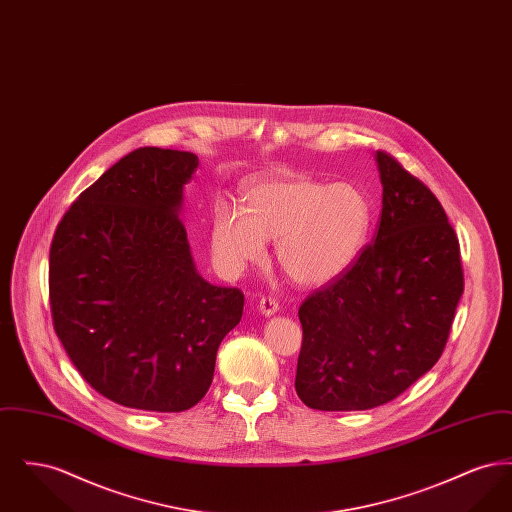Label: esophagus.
Segmentation results:
<instances>
[{"instance_id": "1", "label": "esophagus", "mask_w": 512, "mask_h": 512, "mask_svg": "<svg viewBox=\"0 0 512 512\" xmlns=\"http://www.w3.org/2000/svg\"><path fill=\"white\" fill-rule=\"evenodd\" d=\"M259 309H261V313L265 315V317H270V315H274L278 309H280V305H278V301L274 299V297H263L261 301H259Z\"/></svg>"}]
</instances>
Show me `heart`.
Returning a JSON list of instances; mask_svg holds the SVG:
<instances>
[{
  "label": "heart",
  "mask_w": 512,
  "mask_h": 512,
  "mask_svg": "<svg viewBox=\"0 0 512 512\" xmlns=\"http://www.w3.org/2000/svg\"><path fill=\"white\" fill-rule=\"evenodd\" d=\"M370 203L353 184L305 174L257 178L244 207L222 201L211 220V249L228 270H242L276 240V261L301 286H322L355 263L370 230Z\"/></svg>",
  "instance_id": "heart-1"
}]
</instances>
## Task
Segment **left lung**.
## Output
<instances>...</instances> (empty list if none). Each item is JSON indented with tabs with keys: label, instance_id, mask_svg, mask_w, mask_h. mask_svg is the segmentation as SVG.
<instances>
[{
	"label": "left lung",
	"instance_id": "8db88e82",
	"mask_svg": "<svg viewBox=\"0 0 512 512\" xmlns=\"http://www.w3.org/2000/svg\"><path fill=\"white\" fill-rule=\"evenodd\" d=\"M382 215L374 242L299 307L295 391L317 411H366L436 365L464 292L459 238L432 190L376 151Z\"/></svg>",
	"mask_w": 512,
	"mask_h": 512
}]
</instances>
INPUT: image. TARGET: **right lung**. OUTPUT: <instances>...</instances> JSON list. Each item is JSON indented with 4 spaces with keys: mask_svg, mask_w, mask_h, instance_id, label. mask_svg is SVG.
<instances>
[{
    "mask_svg": "<svg viewBox=\"0 0 512 512\" xmlns=\"http://www.w3.org/2000/svg\"><path fill=\"white\" fill-rule=\"evenodd\" d=\"M199 161L140 147L86 188L49 249V307L80 376L122 407L180 413L213 382L244 293L195 270L178 211Z\"/></svg>",
    "mask_w": 512,
    "mask_h": 512,
    "instance_id": "right-lung-1",
    "label": "right lung"
}]
</instances>
